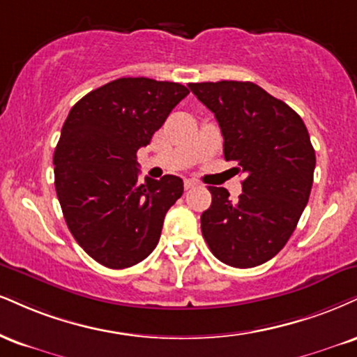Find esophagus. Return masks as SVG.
<instances>
[{"instance_id":"esophagus-1","label":"esophagus","mask_w":357,"mask_h":357,"mask_svg":"<svg viewBox=\"0 0 357 357\" xmlns=\"http://www.w3.org/2000/svg\"><path fill=\"white\" fill-rule=\"evenodd\" d=\"M197 186V183L195 181V179H184V190H192V188Z\"/></svg>"}]
</instances>
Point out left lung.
Returning <instances> with one entry per match:
<instances>
[{
  "label": "left lung",
  "instance_id": "8db88e82",
  "mask_svg": "<svg viewBox=\"0 0 357 357\" xmlns=\"http://www.w3.org/2000/svg\"><path fill=\"white\" fill-rule=\"evenodd\" d=\"M190 89L216 116L226 161L246 174L236 201L225 188H208L213 201L201 214V231L221 263L255 268L284 248L307 204L316 154L306 124L249 81L191 83Z\"/></svg>",
  "mask_w": 357,
  "mask_h": 357
}]
</instances>
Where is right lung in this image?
Masks as SVG:
<instances>
[{
	"mask_svg": "<svg viewBox=\"0 0 357 357\" xmlns=\"http://www.w3.org/2000/svg\"><path fill=\"white\" fill-rule=\"evenodd\" d=\"M190 89L149 78H119L73 106L54 149V188L64 221L94 261L124 269L148 257L160 241L167 209L183 179L137 181V149Z\"/></svg>",
	"mask_w": 357,
	"mask_h": 357,
	"instance_id": "obj_1",
	"label": "right lung"
}]
</instances>
